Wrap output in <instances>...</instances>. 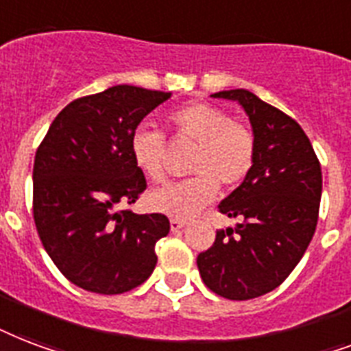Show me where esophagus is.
<instances>
[{
  "instance_id": "1",
  "label": "esophagus",
  "mask_w": 351,
  "mask_h": 351,
  "mask_svg": "<svg viewBox=\"0 0 351 351\" xmlns=\"http://www.w3.org/2000/svg\"><path fill=\"white\" fill-rule=\"evenodd\" d=\"M184 226H186V221H182V219H171V230H173V232H178V230H182L184 228Z\"/></svg>"
}]
</instances>
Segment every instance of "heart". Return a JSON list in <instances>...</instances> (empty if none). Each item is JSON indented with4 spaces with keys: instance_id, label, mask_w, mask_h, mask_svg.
Here are the masks:
<instances>
[{
    "instance_id": "b5f03b06",
    "label": "heart",
    "mask_w": 351,
    "mask_h": 351,
    "mask_svg": "<svg viewBox=\"0 0 351 351\" xmlns=\"http://www.w3.org/2000/svg\"><path fill=\"white\" fill-rule=\"evenodd\" d=\"M175 140L195 143L187 180L167 184L149 193L151 210L175 219H189L215 199L219 184L239 186L252 169L254 136L247 127L210 103H191L167 116ZM165 138L156 128L140 125L130 136L134 164L152 182L164 180Z\"/></svg>"
}]
</instances>
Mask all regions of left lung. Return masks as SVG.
I'll list each match as a JSON object with an SVG mask.
<instances>
[{
	"instance_id": "obj_1",
	"label": "left lung",
	"mask_w": 351,
	"mask_h": 351,
	"mask_svg": "<svg viewBox=\"0 0 351 351\" xmlns=\"http://www.w3.org/2000/svg\"><path fill=\"white\" fill-rule=\"evenodd\" d=\"M211 97L237 101L252 125L254 165L239 187L219 204L235 228L219 230L197 258L206 287L228 300L271 293L293 272L309 247L318 221L322 171L306 132L248 90Z\"/></svg>"
}]
</instances>
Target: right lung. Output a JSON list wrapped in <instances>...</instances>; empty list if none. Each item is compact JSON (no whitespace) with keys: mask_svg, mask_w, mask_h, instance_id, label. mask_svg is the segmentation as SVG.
<instances>
[{"mask_svg":"<svg viewBox=\"0 0 351 351\" xmlns=\"http://www.w3.org/2000/svg\"><path fill=\"white\" fill-rule=\"evenodd\" d=\"M167 92L119 84L75 99L51 123L33 167V215L40 241L69 282L97 294L138 287L156 267V241L169 234L162 213L138 215L145 191L130 136Z\"/></svg>","mask_w":351,"mask_h":351,"instance_id":"right-lung-1","label":"right lung"}]
</instances>
